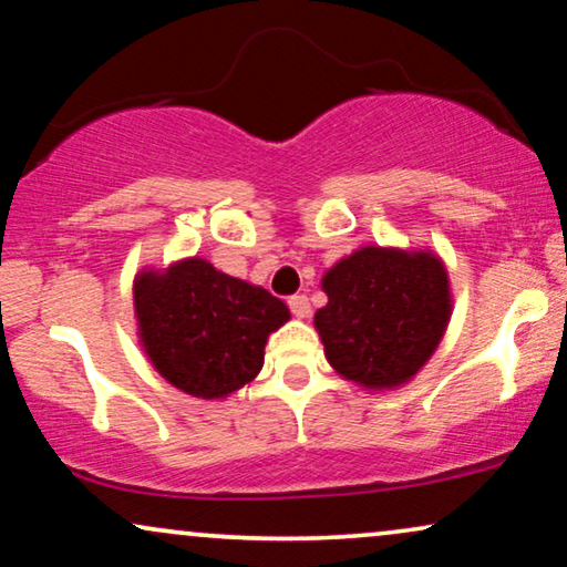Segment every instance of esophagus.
I'll list each match as a JSON object with an SVG mask.
<instances>
[{"label": "esophagus", "instance_id": "esophagus-1", "mask_svg": "<svg viewBox=\"0 0 567 567\" xmlns=\"http://www.w3.org/2000/svg\"><path fill=\"white\" fill-rule=\"evenodd\" d=\"M288 306H290V311H292V316H296V319H306V316L311 313V303H308L306 296H292L288 300Z\"/></svg>", "mask_w": 567, "mask_h": 567}]
</instances>
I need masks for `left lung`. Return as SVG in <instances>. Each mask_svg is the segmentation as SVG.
I'll use <instances>...</instances> for the list:
<instances>
[{
  "instance_id": "obj_1",
  "label": "left lung",
  "mask_w": 567,
  "mask_h": 567,
  "mask_svg": "<svg viewBox=\"0 0 567 567\" xmlns=\"http://www.w3.org/2000/svg\"><path fill=\"white\" fill-rule=\"evenodd\" d=\"M329 303L313 316L329 365L368 391L410 383L451 321L446 264L430 248L362 246L321 279Z\"/></svg>"
}]
</instances>
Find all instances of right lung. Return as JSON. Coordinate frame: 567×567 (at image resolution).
Masks as SVG:
<instances>
[{"instance_id":"1","label":"right lung","mask_w":567,"mask_h":567,"mask_svg":"<svg viewBox=\"0 0 567 567\" xmlns=\"http://www.w3.org/2000/svg\"><path fill=\"white\" fill-rule=\"evenodd\" d=\"M134 316L155 371L196 399H225L251 383L269 334L290 321L282 300L199 256L142 269Z\"/></svg>"}]
</instances>
